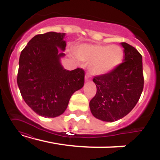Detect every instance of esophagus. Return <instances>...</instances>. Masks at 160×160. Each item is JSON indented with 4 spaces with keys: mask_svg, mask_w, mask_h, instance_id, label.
<instances>
[{
    "mask_svg": "<svg viewBox=\"0 0 160 160\" xmlns=\"http://www.w3.org/2000/svg\"><path fill=\"white\" fill-rule=\"evenodd\" d=\"M89 80H90V79H89V77L88 76L87 74H86V76H85V81H86V82H87V81H89Z\"/></svg>",
    "mask_w": 160,
    "mask_h": 160,
    "instance_id": "1",
    "label": "esophagus"
}]
</instances>
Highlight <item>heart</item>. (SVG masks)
Masks as SVG:
<instances>
[{
  "label": "heart",
  "mask_w": 160,
  "mask_h": 160,
  "mask_svg": "<svg viewBox=\"0 0 160 160\" xmlns=\"http://www.w3.org/2000/svg\"><path fill=\"white\" fill-rule=\"evenodd\" d=\"M80 61L91 62L89 72L94 76L109 74L122 63L124 53L117 45L83 43L75 50Z\"/></svg>",
  "instance_id": "obj_1"
}]
</instances>
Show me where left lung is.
Returning <instances> with one entry per match:
<instances>
[{
    "mask_svg": "<svg viewBox=\"0 0 160 160\" xmlns=\"http://www.w3.org/2000/svg\"><path fill=\"white\" fill-rule=\"evenodd\" d=\"M124 59L114 71L93 78L97 88L89 102L92 114L98 120H120L136 105L144 88L142 56L135 47L120 43Z\"/></svg>",
    "mask_w": 160,
    "mask_h": 160,
    "instance_id": "obj_1",
    "label": "left lung"
}]
</instances>
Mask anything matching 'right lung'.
<instances>
[{
  "label": "right lung",
  "instance_id": "1",
  "mask_svg": "<svg viewBox=\"0 0 160 160\" xmlns=\"http://www.w3.org/2000/svg\"><path fill=\"white\" fill-rule=\"evenodd\" d=\"M65 36L53 32L38 34L19 57L17 84L22 96L31 109L46 118L62 114L71 95L84 85L83 70L68 71L62 65Z\"/></svg>",
  "mask_w": 160,
  "mask_h": 160
}]
</instances>
